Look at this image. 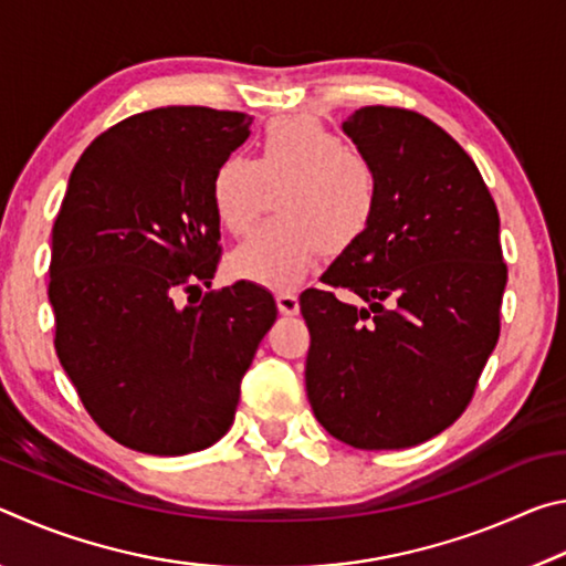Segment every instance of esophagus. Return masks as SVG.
Wrapping results in <instances>:
<instances>
[{"mask_svg":"<svg viewBox=\"0 0 566 566\" xmlns=\"http://www.w3.org/2000/svg\"><path fill=\"white\" fill-rule=\"evenodd\" d=\"M276 306H280V312L286 314V317H292V314L300 312V300H296L294 292L280 290L276 292Z\"/></svg>","mask_w":566,"mask_h":566,"instance_id":"1","label":"esophagus"}]
</instances>
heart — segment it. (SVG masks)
Listing matches in <instances>:
<instances>
[{"instance_id": "b5f03b06", "label": "heart", "mask_w": 566, "mask_h": 566, "mask_svg": "<svg viewBox=\"0 0 566 566\" xmlns=\"http://www.w3.org/2000/svg\"><path fill=\"white\" fill-rule=\"evenodd\" d=\"M266 185L284 187L282 217L264 222L232 252L247 280L290 286L312 270L322 249L347 252L367 232L379 207V177L367 157L314 117L266 124L256 161L229 155L212 175V207L229 232H244L266 199Z\"/></svg>"}]
</instances>
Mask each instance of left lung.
Here are the masks:
<instances>
[{
  "label": "left lung",
  "instance_id": "1",
  "mask_svg": "<svg viewBox=\"0 0 566 566\" xmlns=\"http://www.w3.org/2000/svg\"><path fill=\"white\" fill-rule=\"evenodd\" d=\"M342 129L377 171L379 207L324 272L327 290L300 296L306 397L339 442L405 449L462 417L500 339V212L472 157L424 114L377 104Z\"/></svg>",
  "mask_w": 566,
  "mask_h": 566
}]
</instances>
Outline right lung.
Listing matches in <instances>:
<instances>
[{
	"label": "right lung",
	"mask_w": 566,
	"mask_h": 566,
	"mask_svg": "<svg viewBox=\"0 0 566 566\" xmlns=\"http://www.w3.org/2000/svg\"><path fill=\"white\" fill-rule=\"evenodd\" d=\"M249 124L209 107L122 119L84 149L54 219L56 357L102 432L137 452L179 457L222 439L276 319L252 282L177 304L214 280L212 175Z\"/></svg>",
	"instance_id": "add662e5"
}]
</instances>
